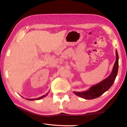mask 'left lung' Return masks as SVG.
<instances>
[{"label": "left lung", "mask_w": 127, "mask_h": 127, "mask_svg": "<svg viewBox=\"0 0 127 127\" xmlns=\"http://www.w3.org/2000/svg\"><path fill=\"white\" fill-rule=\"evenodd\" d=\"M116 62L113 67L112 70L110 75L107 78L96 85L91 86L88 90L81 92L73 91V93L76 95L80 97L86 99V100H92V99L98 97L107 91L113 85L118 73L119 58L117 51H116Z\"/></svg>", "instance_id": "8db88e82"}]
</instances>
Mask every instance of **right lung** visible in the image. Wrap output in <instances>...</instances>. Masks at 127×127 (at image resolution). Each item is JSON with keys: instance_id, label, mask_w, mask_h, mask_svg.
<instances>
[{"instance_id": "right-lung-1", "label": "right lung", "mask_w": 127, "mask_h": 127, "mask_svg": "<svg viewBox=\"0 0 127 127\" xmlns=\"http://www.w3.org/2000/svg\"><path fill=\"white\" fill-rule=\"evenodd\" d=\"M48 93H47L46 95H44L43 96H41V97H39V98H27V100H31V101L36 100H40V99L44 97H46L47 95H48Z\"/></svg>"}]
</instances>
